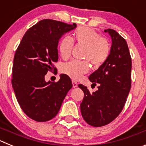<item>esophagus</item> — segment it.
<instances>
[{
  "instance_id": "34e87169",
  "label": "esophagus",
  "mask_w": 146,
  "mask_h": 146,
  "mask_svg": "<svg viewBox=\"0 0 146 146\" xmlns=\"http://www.w3.org/2000/svg\"><path fill=\"white\" fill-rule=\"evenodd\" d=\"M77 82H75V81L72 80V86H73V88H76L77 87Z\"/></svg>"
}]
</instances>
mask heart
<instances>
[{"label": "heart", "mask_w": 146, "mask_h": 146, "mask_svg": "<svg viewBox=\"0 0 146 146\" xmlns=\"http://www.w3.org/2000/svg\"><path fill=\"white\" fill-rule=\"evenodd\" d=\"M73 40L78 44L86 47L83 59L91 62L94 66H99L108 60L110 52V47L106 38L100 37V35L94 30L86 27L77 28L72 34ZM72 41L69 37L65 36L60 40L58 50L62 58H69L72 48ZM89 70L87 61L80 62L72 60L61 66L63 74L69 76L73 80H79Z\"/></svg>", "instance_id": "obj_1"}]
</instances>
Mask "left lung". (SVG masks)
<instances>
[{
    "instance_id": "obj_1",
    "label": "left lung",
    "mask_w": 146,
    "mask_h": 146,
    "mask_svg": "<svg viewBox=\"0 0 146 146\" xmlns=\"http://www.w3.org/2000/svg\"><path fill=\"white\" fill-rule=\"evenodd\" d=\"M111 37L108 60L89 76L98 90L91 94L87 87L78 85L84 92L80 104L83 119L91 126L107 125L118 117L131 88V58L126 40L113 29L104 30Z\"/></svg>"
}]
</instances>
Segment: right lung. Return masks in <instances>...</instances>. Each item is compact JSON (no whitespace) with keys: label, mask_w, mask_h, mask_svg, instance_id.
I'll return each mask as SVG.
<instances>
[{"label":"right lung","mask_w":146,"mask_h":146,"mask_svg":"<svg viewBox=\"0 0 146 146\" xmlns=\"http://www.w3.org/2000/svg\"><path fill=\"white\" fill-rule=\"evenodd\" d=\"M77 25L45 19L29 28L15 52L12 84L17 102L29 118L44 122L58 114L68 91L72 88L69 76L60 75L58 82H46L45 74L58 60V44L64 33Z\"/></svg>","instance_id":"right-lung-1"}]
</instances>
